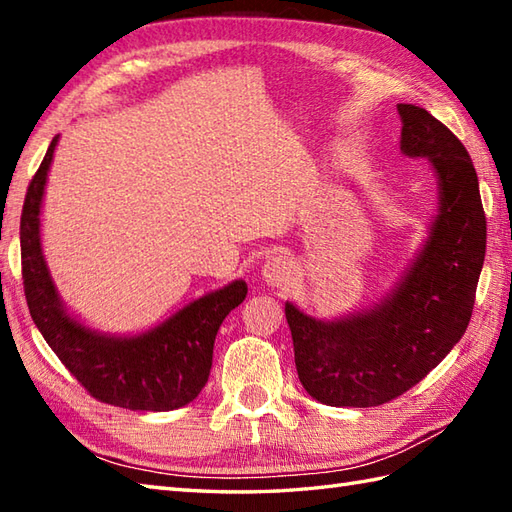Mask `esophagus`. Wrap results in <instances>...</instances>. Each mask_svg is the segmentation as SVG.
Returning <instances> with one entry per match:
<instances>
[{
  "mask_svg": "<svg viewBox=\"0 0 512 512\" xmlns=\"http://www.w3.org/2000/svg\"><path fill=\"white\" fill-rule=\"evenodd\" d=\"M262 277L268 286L281 288L286 286L292 277V262L286 255L268 257L262 266Z\"/></svg>",
  "mask_w": 512,
  "mask_h": 512,
  "instance_id": "esophagus-1",
  "label": "esophagus"
}]
</instances>
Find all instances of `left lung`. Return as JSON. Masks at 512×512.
Here are the masks:
<instances>
[{"label": "left lung", "instance_id": "1", "mask_svg": "<svg viewBox=\"0 0 512 512\" xmlns=\"http://www.w3.org/2000/svg\"><path fill=\"white\" fill-rule=\"evenodd\" d=\"M400 151L438 180V211L405 273L372 306L317 319L286 301L295 365L308 394L330 407H378L438 367L471 321L486 253L480 182L449 127L400 103Z\"/></svg>", "mask_w": 512, "mask_h": 512}]
</instances>
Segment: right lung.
<instances>
[{"instance_id":"right-lung-1","label":"right lung","mask_w":512,"mask_h":512,"mask_svg":"<svg viewBox=\"0 0 512 512\" xmlns=\"http://www.w3.org/2000/svg\"><path fill=\"white\" fill-rule=\"evenodd\" d=\"M59 136L52 138L21 211V273L30 317L43 339L96 400L132 411L189 405L209 380L213 343L226 314L246 299L244 279L213 290L138 334L94 330L68 312L41 246V206Z\"/></svg>"}]
</instances>
